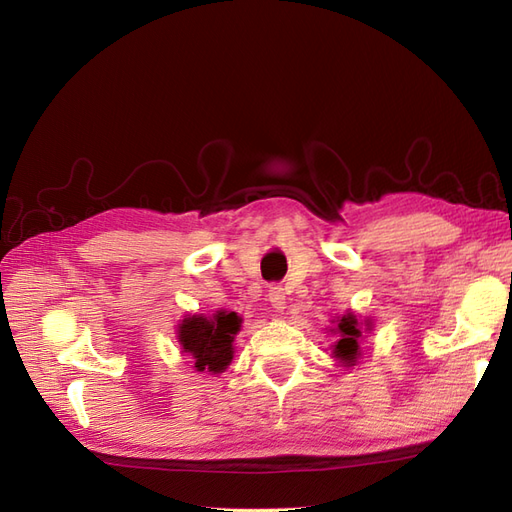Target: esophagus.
<instances>
[{"mask_svg":"<svg viewBox=\"0 0 512 512\" xmlns=\"http://www.w3.org/2000/svg\"><path fill=\"white\" fill-rule=\"evenodd\" d=\"M269 301H271L273 309H277V312H284L286 309V292L280 284H273L269 288Z\"/></svg>","mask_w":512,"mask_h":512,"instance_id":"34e87169","label":"esophagus"}]
</instances>
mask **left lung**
<instances>
[{
    "label": "left lung",
    "instance_id": "8db88e82",
    "mask_svg": "<svg viewBox=\"0 0 512 512\" xmlns=\"http://www.w3.org/2000/svg\"><path fill=\"white\" fill-rule=\"evenodd\" d=\"M333 324L335 327L329 331L335 333L339 339L331 346V356L342 367H354L361 359L359 339L363 337V333H371L374 322H371V318L359 320L354 316V312H346L342 316H337Z\"/></svg>",
    "mask_w": 512,
    "mask_h": 512
}]
</instances>
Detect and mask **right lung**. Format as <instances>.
<instances>
[{
    "label": "right lung",
    "mask_w": 512,
    "mask_h": 512,
    "mask_svg": "<svg viewBox=\"0 0 512 512\" xmlns=\"http://www.w3.org/2000/svg\"><path fill=\"white\" fill-rule=\"evenodd\" d=\"M243 318L237 312L188 314L177 324V342L181 352H188L194 359L196 371H207L218 376L228 369L235 356V335L241 331Z\"/></svg>",
    "instance_id": "1"
}]
</instances>
